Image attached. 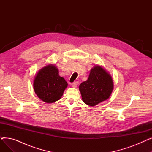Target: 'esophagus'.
<instances>
[{"label":"esophagus","instance_id":"1","mask_svg":"<svg viewBox=\"0 0 152 152\" xmlns=\"http://www.w3.org/2000/svg\"><path fill=\"white\" fill-rule=\"evenodd\" d=\"M77 84H78V82H77V81H75V82H73V83H71V86H72V87H77Z\"/></svg>","mask_w":152,"mask_h":152}]
</instances>
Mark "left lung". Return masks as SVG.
<instances>
[{
  "instance_id": "obj_1",
  "label": "left lung",
  "mask_w": 152,
  "mask_h": 152,
  "mask_svg": "<svg viewBox=\"0 0 152 152\" xmlns=\"http://www.w3.org/2000/svg\"><path fill=\"white\" fill-rule=\"evenodd\" d=\"M83 101L95 106L109 98L113 89V82L110 74L99 66L91 70L88 79L79 87Z\"/></svg>"
}]
</instances>
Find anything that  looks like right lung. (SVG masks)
Wrapping results in <instances>:
<instances>
[{
  "mask_svg": "<svg viewBox=\"0 0 152 152\" xmlns=\"http://www.w3.org/2000/svg\"><path fill=\"white\" fill-rule=\"evenodd\" d=\"M68 84L58 75V70L54 65H48L40 70L33 83L38 97L46 103H53L62 97Z\"/></svg>",
  "mask_w": 152,
  "mask_h": 152,
  "instance_id": "right-lung-1",
  "label": "right lung"
}]
</instances>
